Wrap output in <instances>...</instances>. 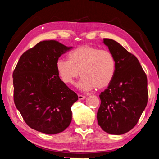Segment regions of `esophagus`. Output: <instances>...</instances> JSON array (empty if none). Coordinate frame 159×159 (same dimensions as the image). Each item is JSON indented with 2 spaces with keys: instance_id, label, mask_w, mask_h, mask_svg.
I'll use <instances>...</instances> for the list:
<instances>
[{
  "instance_id": "obj_1",
  "label": "esophagus",
  "mask_w": 159,
  "mask_h": 159,
  "mask_svg": "<svg viewBox=\"0 0 159 159\" xmlns=\"http://www.w3.org/2000/svg\"><path fill=\"white\" fill-rule=\"evenodd\" d=\"M78 96H79V100H83V99H84L85 98H86V96H83V95H80V94L78 95Z\"/></svg>"
}]
</instances>
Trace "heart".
I'll return each instance as SVG.
<instances>
[{
  "label": "heart",
  "mask_w": 159,
  "mask_h": 159,
  "mask_svg": "<svg viewBox=\"0 0 159 159\" xmlns=\"http://www.w3.org/2000/svg\"><path fill=\"white\" fill-rule=\"evenodd\" d=\"M68 61L58 59L56 70L66 84H74L80 74V89L89 91L96 88L103 89L109 86L115 75L116 62L110 51L90 45H83L68 53Z\"/></svg>",
  "instance_id": "1"
}]
</instances>
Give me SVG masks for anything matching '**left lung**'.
<instances>
[{
	"label": "left lung",
	"instance_id": "obj_1",
	"mask_svg": "<svg viewBox=\"0 0 159 159\" xmlns=\"http://www.w3.org/2000/svg\"><path fill=\"white\" fill-rule=\"evenodd\" d=\"M103 43L116 59L112 82L99 95L98 124L104 131L120 135L137 124L148 102L147 76L136 56L109 39Z\"/></svg>",
	"mask_w": 159,
	"mask_h": 159
}]
</instances>
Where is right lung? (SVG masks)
<instances>
[{
    "mask_svg": "<svg viewBox=\"0 0 159 159\" xmlns=\"http://www.w3.org/2000/svg\"><path fill=\"white\" fill-rule=\"evenodd\" d=\"M56 41H44L21 55L13 73L14 103L28 126L56 134L69 126L77 94L61 80L59 57L70 49Z\"/></svg>",
    "mask_w": 159,
    "mask_h": 159,
    "instance_id": "1",
    "label": "right lung"
}]
</instances>
